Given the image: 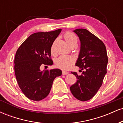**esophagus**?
<instances>
[{
    "label": "esophagus",
    "mask_w": 123,
    "mask_h": 123,
    "mask_svg": "<svg viewBox=\"0 0 123 123\" xmlns=\"http://www.w3.org/2000/svg\"><path fill=\"white\" fill-rule=\"evenodd\" d=\"M68 72L65 71V70H62V74H63V75H66V74H68Z\"/></svg>",
    "instance_id": "obj_1"
}]
</instances>
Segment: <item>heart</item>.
Segmentation results:
<instances>
[{"label":"heart","mask_w":123,"mask_h":123,"mask_svg":"<svg viewBox=\"0 0 123 123\" xmlns=\"http://www.w3.org/2000/svg\"><path fill=\"white\" fill-rule=\"evenodd\" d=\"M64 38L66 42L69 44L71 45L74 43H77V39L76 36L73 33L70 32H66L64 34ZM51 53H53V47H51ZM74 60L72 57L67 55H61L58 57L55 61V65L57 67L60 68L61 69H68L70 68L72 65L74 63Z\"/></svg>","instance_id":"heart-1"}]
</instances>
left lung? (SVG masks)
<instances>
[{"label": "left lung", "mask_w": 123, "mask_h": 123, "mask_svg": "<svg viewBox=\"0 0 123 123\" xmlns=\"http://www.w3.org/2000/svg\"><path fill=\"white\" fill-rule=\"evenodd\" d=\"M73 32L79 36L81 43L76 65L84 71L81 75L72 72L77 81L70 86V90L76 99L86 101L94 97L102 86L107 72L108 55L102 41L88 30L77 29Z\"/></svg>", "instance_id": "1"}]
</instances>
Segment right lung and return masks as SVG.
<instances>
[{
  "mask_svg": "<svg viewBox=\"0 0 123 123\" xmlns=\"http://www.w3.org/2000/svg\"><path fill=\"white\" fill-rule=\"evenodd\" d=\"M61 29L32 34L19 46L14 58L17 81L24 94L33 101H40L50 92L54 80L62 74L59 69L41 70L53 65L51 49Z\"/></svg>",
  "mask_w": 123,
  "mask_h": 123,
  "instance_id": "obj_1",
  "label": "right lung"
}]
</instances>
